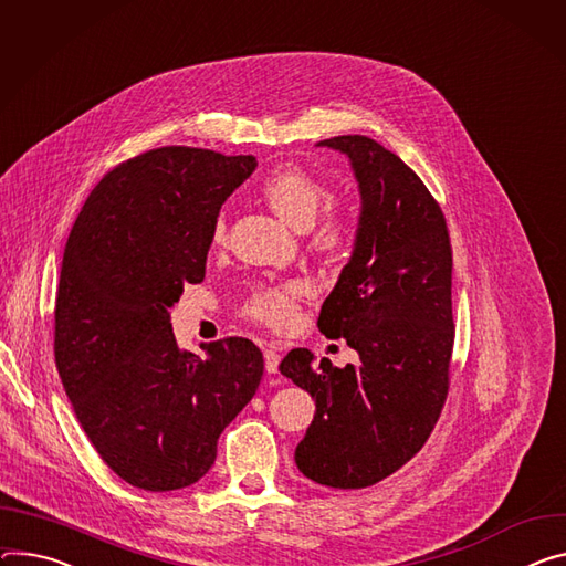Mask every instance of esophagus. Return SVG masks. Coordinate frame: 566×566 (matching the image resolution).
<instances>
[{
	"label": "esophagus",
	"mask_w": 566,
	"mask_h": 566,
	"mask_svg": "<svg viewBox=\"0 0 566 566\" xmlns=\"http://www.w3.org/2000/svg\"><path fill=\"white\" fill-rule=\"evenodd\" d=\"M264 368L269 375H275L280 368V354L275 349H264Z\"/></svg>",
	"instance_id": "34e87169"
}]
</instances>
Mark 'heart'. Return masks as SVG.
I'll use <instances>...</instances> for the list:
<instances>
[{"mask_svg": "<svg viewBox=\"0 0 566 566\" xmlns=\"http://www.w3.org/2000/svg\"><path fill=\"white\" fill-rule=\"evenodd\" d=\"M262 191L273 212L297 230L310 228L316 221L323 202L329 198L327 187L316 176L293 165L275 169L266 178ZM223 234H226V223L219 221L214 230V239L221 241ZM347 239H349V228L340 221H327L321 230V241L327 248H338ZM245 314L275 332H286L289 327H293L297 316V289L295 286L256 289L245 306Z\"/></svg>", "mask_w": 566, "mask_h": 566, "instance_id": "obj_1", "label": "heart"}]
</instances>
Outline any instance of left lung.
Segmentation results:
<instances>
[{
    "mask_svg": "<svg viewBox=\"0 0 566 566\" xmlns=\"http://www.w3.org/2000/svg\"><path fill=\"white\" fill-rule=\"evenodd\" d=\"M316 146L343 153L361 196L352 254L318 316V329L345 338L358 364L316 366L295 347L280 373L316 401L297 470L358 490L406 465L440 418L453 347L451 243L440 205L392 150L366 135Z\"/></svg>",
    "mask_w": 566,
    "mask_h": 566,
    "instance_id": "1",
    "label": "left lung"
}]
</instances>
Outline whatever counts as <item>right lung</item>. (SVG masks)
I'll list each match as a JSON object with an SVG mask.
<instances>
[{
    "mask_svg": "<svg viewBox=\"0 0 566 566\" xmlns=\"http://www.w3.org/2000/svg\"><path fill=\"white\" fill-rule=\"evenodd\" d=\"M254 167L208 148L146 150L101 178L67 237L56 368L90 442L135 488L200 481L262 381L252 340L182 352L169 314L185 284L202 282L221 205Z\"/></svg>",
    "mask_w": 566,
    "mask_h": 566,
    "instance_id": "right-lung-1",
    "label": "right lung"
}]
</instances>
